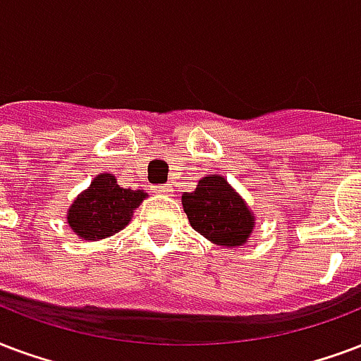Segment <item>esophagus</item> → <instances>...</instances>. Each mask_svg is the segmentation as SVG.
<instances>
[{"label": "esophagus", "instance_id": "1", "mask_svg": "<svg viewBox=\"0 0 361 361\" xmlns=\"http://www.w3.org/2000/svg\"><path fill=\"white\" fill-rule=\"evenodd\" d=\"M156 192H164V194H171V186L169 184H164V186H156Z\"/></svg>", "mask_w": 361, "mask_h": 361}]
</instances>
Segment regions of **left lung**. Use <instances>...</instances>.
I'll list each match as a JSON object with an SVG mask.
<instances>
[{
	"label": "left lung",
	"mask_w": 361,
	"mask_h": 361,
	"mask_svg": "<svg viewBox=\"0 0 361 361\" xmlns=\"http://www.w3.org/2000/svg\"><path fill=\"white\" fill-rule=\"evenodd\" d=\"M183 207L192 228L216 245H242L253 232V215L247 205L216 175L202 178L196 190L183 194Z\"/></svg>",
	"instance_id": "8db88e82"
}]
</instances>
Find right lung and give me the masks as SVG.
<instances>
[{
    "instance_id": "obj_1",
    "label": "right lung",
    "mask_w": 361,
    "mask_h": 361,
    "mask_svg": "<svg viewBox=\"0 0 361 361\" xmlns=\"http://www.w3.org/2000/svg\"><path fill=\"white\" fill-rule=\"evenodd\" d=\"M146 194L121 188L112 175H99L87 190L75 197L68 211V224L81 240H102L126 226Z\"/></svg>"
}]
</instances>
